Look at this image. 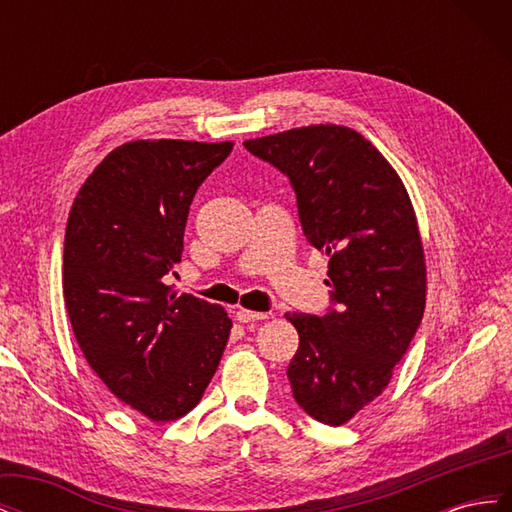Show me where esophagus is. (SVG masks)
<instances>
[{
	"mask_svg": "<svg viewBox=\"0 0 512 512\" xmlns=\"http://www.w3.org/2000/svg\"><path fill=\"white\" fill-rule=\"evenodd\" d=\"M269 314H262V312H250V309H239L237 312V320L247 324V322H258V320H267Z\"/></svg>",
	"mask_w": 512,
	"mask_h": 512,
	"instance_id": "1",
	"label": "esophagus"
}]
</instances>
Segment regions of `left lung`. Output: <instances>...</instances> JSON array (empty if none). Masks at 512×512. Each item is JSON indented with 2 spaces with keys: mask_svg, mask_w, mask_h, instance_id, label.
Wrapping results in <instances>:
<instances>
[{
  "mask_svg": "<svg viewBox=\"0 0 512 512\" xmlns=\"http://www.w3.org/2000/svg\"><path fill=\"white\" fill-rule=\"evenodd\" d=\"M297 194L305 239L329 256L333 307L286 314L299 331L288 365L297 404L344 425L391 382L423 320L427 269L404 181L365 136L318 123L243 143Z\"/></svg>",
  "mask_w": 512,
  "mask_h": 512,
  "instance_id": "1",
  "label": "left lung"
}]
</instances>
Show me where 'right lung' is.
<instances>
[{
    "label": "right lung",
    "instance_id": "add662e5",
    "mask_svg": "<svg viewBox=\"0 0 512 512\" xmlns=\"http://www.w3.org/2000/svg\"><path fill=\"white\" fill-rule=\"evenodd\" d=\"M230 141H132L76 194L64 241V297L89 367L123 404L156 423L203 397L224 354L226 309L177 294L164 277L183 252L192 198Z\"/></svg>",
    "mask_w": 512,
    "mask_h": 512
}]
</instances>
